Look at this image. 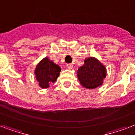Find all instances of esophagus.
I'll return each instance as SVG.
<instances>
[{
    "instance_id": "1",
    "label": "esophagus",
    "mask_w": 135,
    "mask_h": 135,
    "mask_svg": "<svg viewBox=\"0 0 135 135\" xmlns=\"http://www.w3.org/2000/svg\"><path fill=\"white\" fill-rule=\"evenodd\" d=\"M66 66H67V67L69 68V69H73V64H67Z\"/></svg>"
}]
</instances>
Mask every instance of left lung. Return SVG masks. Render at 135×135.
Returning a JSON list of instances; mask_svg holds the SVG:
<instances>
[{
	"mask_svg": "<svg viewBox=\"0 0 135 135\" xmlns=\"http://www.w3.org/2000/svg\"><path fill=\"white\" fill-rule=\"evenodd\" d=\"M106 76L105 67L94 57L88 58L78 71V78L81 85L89 89L100 86Z\"/></svg>",
	"mask_w": 135,
	"mask_h": 135,
	"instance_id": "obj_1",
	"label": "left lung"
}]
</instances>
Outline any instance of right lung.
Returning <instances> with one entry per match:
<instances>
[{
    "mask_svg": "<svg viewBox=\"0 0 135 135\" xmlns=\"http://www.w3.org/2000/svg\"><path fill=\"white\" fill-rule=\"evenodd\" d=\"M60 71L61 68L59 66L48 58H44L37 65L35 74L39 85L43 88H47L49 85L56 81Z\"/></svg>",
    "mask_w": 135,
    "mask_h": 135,
    "instance_id": "1",
    "label": "right lung"
}]
</instances>
